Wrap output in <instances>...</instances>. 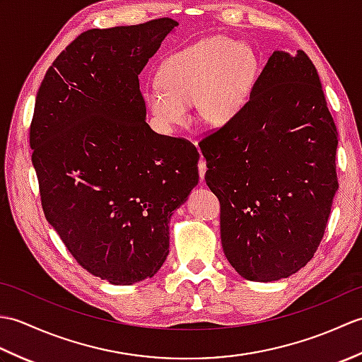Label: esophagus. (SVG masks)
Masks as SVG:
<instances>
[{
    "label": "esophagus",
    "mask_w": 362,
    "mask_h": 362,
    "mask_svg": "<svg viewBox=\"0 0 362 362\" xmlns=\"http://www.w3.org/2000/svg\"><path fill=\"white\" fill-rule=\"evenodd\" d=\"M205 173H206V161H205V158L201 156V158H199V175H201V180H204Z\"/></svg>",
    "instance_id": "34e87169"
}]
</instances>
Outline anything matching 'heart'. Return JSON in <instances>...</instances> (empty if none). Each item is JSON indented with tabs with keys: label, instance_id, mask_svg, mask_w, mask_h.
I'll return each mask as SVG.
<instances>
[{
	"label": "heart",
	"instance_id": "1",
	"mask_svg": "<svg viewBox=\"0 0 362 362\" xmlns=\"http://www.w3.org/2000/svg\"><path fill=\"white\" fill-rule=\"evenodd\" d=\"M257 71V54L247 43L210 37L171 54L160 68V83H151L144 99L166 129L188 122L194 103L201 119L222 126L243 110Z\"/></svg>",
	"mask_w": 362,
	"mask_h": 362
}]
</instances>
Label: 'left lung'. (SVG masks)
<instances>
[{
	"instance_id": "obj_1",
	"label": "left lung",
	"mask_w": 362,
	"mask_h": 362,
	"mask_svg": "<svg viewBox=\"0 0 362 362\" xmlns=\"http://www.w3.org/2000/svg\"><path fill=\"white\" fill-rule=\"evenodd\" d=\"M199 148L235 271L250 281L300 271L324 238L337 191V130L310 57L274 51L243 110Z\"/></svg>"
}]
</instances>
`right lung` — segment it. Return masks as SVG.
Listing matches in <instances>:
<instances>
[{"instance_id": "right-lung-1", "label": "right lung", "mask_w": 362, "mask_h": 362, "mask_svg": "<svg viewBox=\"0 0 362 362\" xmlns=\"http://www.w3.org/2000/svg\"><path fill=\"white\" fill-rule=\"evenodd\" d=\"M175 26L90 29L37 91L29 143L46 221L86 271L112 284L158 272L169 219L199 182L197 149L149 127L138 79Z\"/></svg>"}]
</instances>
